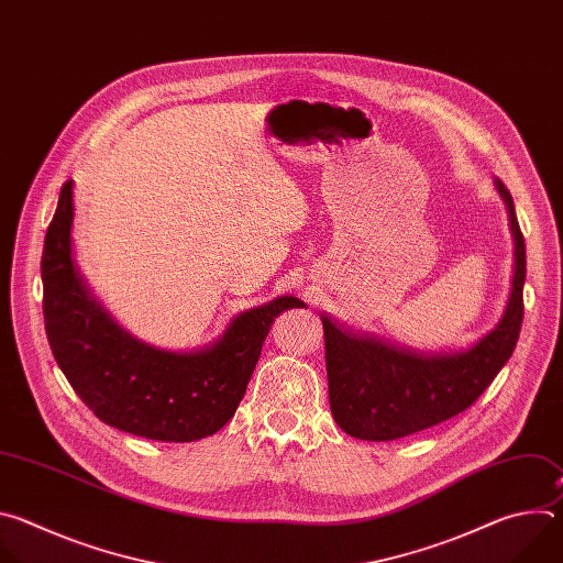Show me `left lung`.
<instances>
[{
    "label": "left lung",
    "instance_id": "1",
    "mask_svg": "<svg viewBox=\"0 0 563 563\" xmlns=\"http://www.w3.org/2000/svg\"><path fill=\"white\" fill-rule=\"evenodd\" d=\"M495 187L508 211L515 265L504 316L486 336L467 350L421 352L354 332L328 313L320 316L330 408L350 437L394 441L443 423L467 410L512 356L523 320L526 243L510 191L497 178Z\"/></svg>",
    "mask_w": 563,
    "mask_h": 563
}]
</instances>
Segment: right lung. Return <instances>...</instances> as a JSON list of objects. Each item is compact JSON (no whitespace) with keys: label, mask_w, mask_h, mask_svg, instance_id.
I'll return each instance as SVG.
<instances>
[{"label":"right lung","mask_w":563,"mask_h":563,"mask_svg":"<svg viewBox=\"0 0 563 563\" xmlns=\"http://www.w3.org/2000/svg\"><path fill=\"white\" fill-rule=\"evenodd\" d=\"M73 183L62 187L48 224L42 283L53 356L75 394L111 428L187 443L216 434L238 410L274 320L302 302L278 296L229 320L222 336L196 352L137 341L87 287L70 250Z\"/></svg>","instance_id":"right-lung-1"}]
</instances>
